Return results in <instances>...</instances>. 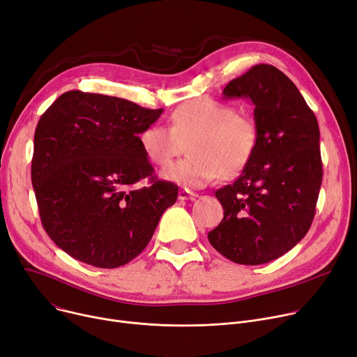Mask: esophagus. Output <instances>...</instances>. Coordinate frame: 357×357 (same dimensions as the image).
I'll return each instance as SVG.
<instances>
[{"instance_id":"obj_1","label":"esophagus","mask_w":357,"mask_h":357,"mask_svg":"<svg viewBox=\"0 0 357 357\" xmlns=\"http://www.w3.org/2000/svg\"><path fill=\"white\" fill-rule=\"evenodd\" d=\"M196 197H197V193L190 192L188 188H181V190L178 192V199L180 200H195Z\"/></svg>"}]
</instances>
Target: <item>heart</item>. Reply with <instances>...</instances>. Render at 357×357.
Here are the masks:
<instances>
[{
	"label": "heart",
	"instance_id": "b5f03b06",
	"mask_svg": "<svg viewBox=\"0 0 357 357\" xmlns=\"http://www.w3.org/2000/svg\"><path fill=\"white\" fill-rule=\"evenodd\" d=\"M139 144L145 157L160 167L170 164L188 144L190 155L167 167L162 174L184 187L200 188L222 174L235 176L243 169L255 153L258 127L230 105L204 96L176 108L170 127H146Z\"/></svg>",
	"mask_w": 357,
	"mask_h": 357
}]
</instances>
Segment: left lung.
Returning <instances> with one entry per match:
<instances>
[{
    "label": "left lung",
    "mask_w": 357,
    "mask_h": 357,
    "mask_svg": "<svg viewBox=\"0 0 357 357\" xmlns=\"http://www.w3.org/2000/svg\"><path fill=\"white\" fill-rule=\"evenodd\" d=\"M223 96L252 100L258 144L239 177L215 193L225 213L207 238L236 264H266L294 248L316 215L319 122L294 83L264 63L230 80Z\"/></svg>",
    "instance_id": "1"
}]
</instances>
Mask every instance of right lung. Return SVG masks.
I'll use <instances>...</instances> for the list:
<instances>
[{"instance_id": "add662e5", "label": "right lung", "mask_w": 357, "mask_h": 357, "mask_svg": "<svg viewBox=\"0 0 357 357\" xmlns=\"http://www.w3.org/2000/svg\"><path fill=\"white\" fill-rule=\"evenodd\" d=\"M162 109L69 91L41 115L31 183L50 239L75 259L118 268L138 257L178 185L157 180L139 134ZM146 176L150 186L136 183Z\"/></svg>"}]
</instances>
